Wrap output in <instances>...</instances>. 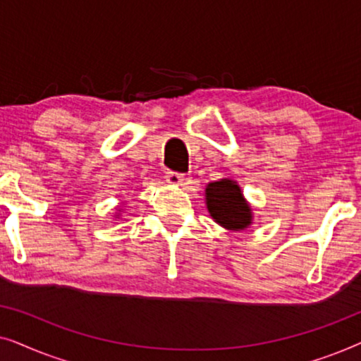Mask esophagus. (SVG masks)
Listing matches in <instances>:
<instances>
[{"label": "esophagus", "instance_id": "obj_1", "mask_svg": "<svg viewBox=\"0 0 361 361\" xmlns=\"http://www.w3.org/2000/svg\"><path fill=\"white\" fill-rule=\"evenodd\" d=\"M166 180L169 182V184L179 185V184H182V182H184L185 179H184V174H180V172L169 171V172H166Z\"/></svg>", "mask_w": 361, "mask_h": 361}]
</instances>
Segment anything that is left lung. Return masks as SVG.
<instances>
[{
  "label": "left lung",
  "instance_id": "obj_1",
  "mask_svg": "<svg viewBox=\"0 0 361 361\" xmlns=\"http://www.w3.org/2000/svg\"><path fill=\"white\" fill-rule=\"evenodd\" d=\"M207 209L216 224L228 230H243L251 224V210L233 180L221 179L207 185Z\"/></svg>",
  "mask_w": 361,
  "mask_h": 361
}]
</instances>
